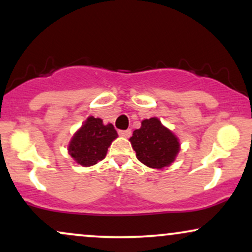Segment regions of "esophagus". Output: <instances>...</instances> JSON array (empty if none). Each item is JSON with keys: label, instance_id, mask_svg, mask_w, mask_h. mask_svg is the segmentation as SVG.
I'll list each match as a JSON object with an SVG mask.
<instances>
[{"label": "esophagus", "instance_id": "34e87169", "mask_svg": "<svg viewBox=\"0 0 252 252\" xmlns=\"http://www.w3.org/2000/svg\"><path fill=\"white\" fill-rule=\"evenodd\" d=\"M118 134H120V136H122V137L128 138V137H130V135H131V130H130V129L120 130V131H118Z\"/></svg>", "mask_w": 252, "mask_h": 252}]
</instances>
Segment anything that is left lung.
Instances as JSON below:
<instances>
[{"instance_id": "obj_1", "label": "left lung", "mask_w": 252, "mask_h": 252, "mask_svg": "<svg viewBox=\"0 0 252 252\" xmlns=\"http://www.w3.org/2000/svg\"><path fill=\"white\" fill-rule=\"evenodd\" d=\"M129 141L137 160L153 169L170 166L180 152L178 136L158 117L143 120L141 128L134 130Z\"/></svg>"}]
</instances>
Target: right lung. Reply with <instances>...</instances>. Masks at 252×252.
<instances>
[{"label": "right lung", "instance_id": "add662e5", "mask_svg": "<svg viewBox=\"0 0 252 252\" xmlns=\"http://www.w3.org/2000/svg\"><path fill=\"white\" fill-rule=\"evenodd\" d=\"M117 131L111 123L104 124L100 118L89 116L72 136L67 150L71 158L83 167H90L106 156Z\"/></svg>", "mask_w": 252, "mask_h": 252}]
</instances>
